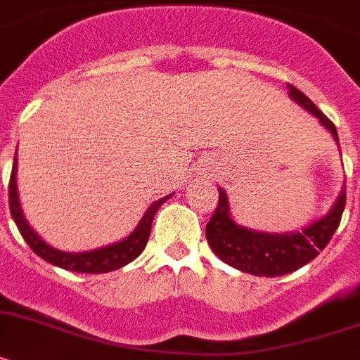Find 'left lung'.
Returning <instances> with one entry per match:
<instances>
[{"instance_id": "obj_1", "label": "left lung", "mask_w": 360, "mask_h": 360, "mask_svg": "<svg viewBox=\"0 0 360 360\" xmlns=\"http://www.w3.org/2000/svg\"><path fill=\"white\" fill-rule=\"evenodd\" d=\"M288 90L290 98L317 117L319 123L339 143L335 124L301 90H297L293 85H288ZM217 190L219 205L206 224V240L221 261L245 274L259 277H279L292 274L314 261L319 252L326 248L331 236L339 228L346 205V184H342V190L324 217L297 232L268 233L237 224L230 215L226 192L223 188Z\"/></svg>"}]
</instances>
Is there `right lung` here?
I'll list each match as a JSON object with an SVG mask.
<instances>
[{"instance_id":"right-lung-1","label":"right lung","mask_w":360,"mask_h":360,"mask_svg":"<svg viewBox=\"0 0 360 360\" xmlns=\"http://www.w3.org/2000/svg\"><path fill=\"white\" fill-rule=\"evenodd\" d=\"M15 172H18V158L14 159L11 183H8V206H11V214L12 219H14V223L20 228V233L27 240V245L32 248L34 254L39 255L43 261L50 262L54 266L63 268V270L77 271V274H106V271H114L117 268L128 264V262H132L145 250L146 243H148L155 212L159 210V206L162 202L172 198L170 193L167 198L152 202L148 206V210L141 217V221H139V224L134 228V232L124 237L123 240H117L114 245L101 246V248L89 250V252H77V254H74V252H63V250L50 246L49 243H45L41 237L34 232V228L25 219L23 210H21L18 183H15Z\"/></svg>"}]
</instances>
